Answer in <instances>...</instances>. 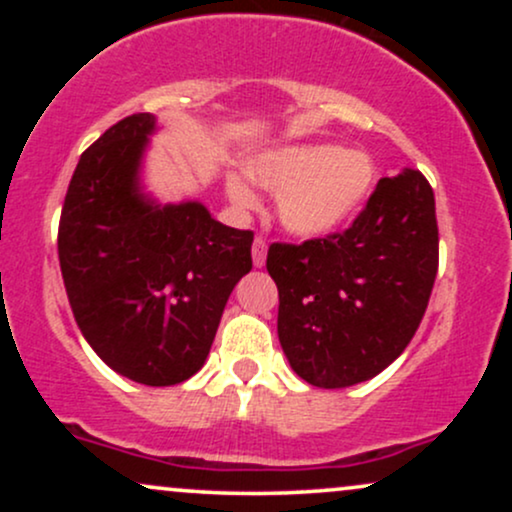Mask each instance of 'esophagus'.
Returning <instances> with one entry per match:
<instances>
[{"label":"esophagus","mask_w":512,"mask_h":512,"mask_svg":"<svg viewBox=\"0 0 512 512\" xmlns=\"http://www.w3.org/2000/svg\"><path fill=\"white\" fill-rule=\"evenodd\" d=\"M252 262H255V267H264V262H267V240L264 238H255V243H252Z\"/></svg>","instance_id":"1"}]
</instances>
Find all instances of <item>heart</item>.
Segmentation results:
<instances>
[{"mask_svg": "<svg viewBox=\"0 0 512 512\" xmlns=\"http://www.w3.org/2000/svg\"><path fill=\"white\" fill-rule=\"evenodd\" d=\"M248 178L279 195L276 216L296 238H322L361 211L375 185V163L363 151L334 144H289L257 154ZM226 195L240 211L257 207V197L238 175L226 178Z\"/></svg>", "mask_w": 512, "mask_h": 512, "instance_id": "heart-1", "label": "heart"}]
</instances>
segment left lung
Returning <instances> with one entry per match:
<instances>
[{
    "label": "left lung",
    "mask_w": 512,
    "mask_h": 512,
    "mask_svg": "<svg viewBox=\"0 0 512 512\" xmlns=\"http://www.w3.org/2000/svg\"><path fill=\"white\" fill-rule=\"evenodd\" d=\"M281 349L315 387L370 380L407 349L438 274L436 199L419 170L383 178L342 233L272 243Z\"/></svg>",
    "instance_id": "1"
}]
</instances>
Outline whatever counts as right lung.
Masks as SVG:
<instances>
[{
    "mask_svg": "<svg viewBox=\"0 0 512 512\" xmlns=\"http://www.w3.org/2000/svg\"><path fill=\"white\" fill-rule=\"evenodd\" d=\"M156 117L137 113L81 154L57 252L76 325L115 373L166 387L207 361L233 286L252 269V231L199 202L156 204L139 166Z\"/></svg>",
    "mask_w": 512,
    "mask_h": 512,
    "instance_id": "obj_1",
    "label": "right lung"
}]
</instances>
